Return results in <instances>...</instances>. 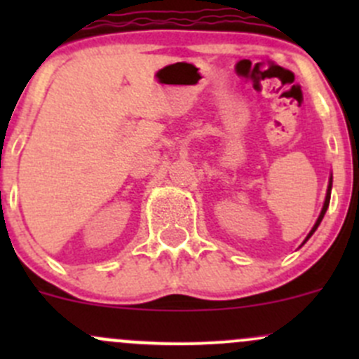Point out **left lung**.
Returning a JSON list of instances; mask_svg holds the SVG:
<instances>
[{"instance_id":"1","label":"left lung","mask_w":359,"mask_h":359,"mask_svg":"<svg viewBox=\"0 0 359 359\" xmlns=\"http://www.w3.org/2000/svg\"><path fill=\"white\" fill-rule=\"evenodd\" d=\"M330 194H332V177H330V180H328V189H327V198H325V203H323V208H321V213H320V217H318V220H316V224H314L313 226V229H311V233L307 234V238H306V241L309 240L311 236H313L314 234V231L318 229V226H320L321 224V220H323V217H325V212H327V208H328V205H330ZM306 241H304V243H306Z\"/></svg>"}]
</instances>
